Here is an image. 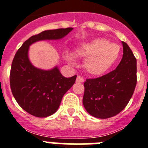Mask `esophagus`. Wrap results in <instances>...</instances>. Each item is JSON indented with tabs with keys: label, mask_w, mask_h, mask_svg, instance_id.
Segmentation results:
<instances>
[{
	"label": "esophagus",
	"mask_w": 148,
	"mask_h": 148,
	"mask_svg": "<svg viewBox=\"0 0 148 148\" xmlns=\"http://www.w3.org/2000/svg\"><path fill=\"white\" fill-rule=\"evenodd\" d=\"M76 82L77 83H82V82H84L83 77H82L81 75H78L76 78Z\"/></svg>",
	"instance_id": "1"
}]
</instances>
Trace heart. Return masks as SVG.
Instances as JSON below:
<instances>
[{"label": "heart", "mask_w": 148, "mask_h": 148, "mask_svg": "<svg viewBox=\"0 0 148 148\" xmlns=\"http://www.w3.org/2000/svg\"><path fill=\"white\" fill-rule=\"evenodd\" d=\"M120 54L119 44L110 43L104 38H96L82 44L77 48L75 55L83 58L86 71L92 75H101L108 71L115 64ZM65 58L70 64L75 65V57L66 52Z\"/></svg>", "instance_id": "b5f03b06"}]
</instances>
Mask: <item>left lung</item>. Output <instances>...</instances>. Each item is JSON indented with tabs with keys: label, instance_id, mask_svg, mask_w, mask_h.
<instances>
[{
	"label": "left lung",
	"instance_id": "left-lung-1",
	"mask_svg": "<svg viewBox=\"0 0 148 148\" xmlns=\"http://www.w3.org/2000/svg\"><path fill=\"white\" fill-rule=\"evenodd\" d=\"M123 56L116 70L84 84L83 104L89 114L99 119L115 116L125 109L136 85V58L122 41Z\"/></svg>",
	"mask_w": 148,
	"mask_h": 148
}]
</instances>
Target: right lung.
<instances>
[{
	"label": "right lung",
	"instance_id": "1",
	"mask_svg": "<svg viewBox=\"0 0 148 148\" xmlns=\"http://www.w3.org/2000/svg\"><path fill=\"white\" fill-rule=\"evenodd\" d=\"M73 28L45 30L30 37L17 51L10 71V87L18 104L26 112L39 118L53 115L59 108L63 96L72 87L77 75L65 78L58 66L40 70L30 62L29 47L43 40H59Z\"/></svg>",
	"mask_w": 148,
	"mask_h": 148
}]
</instances>
